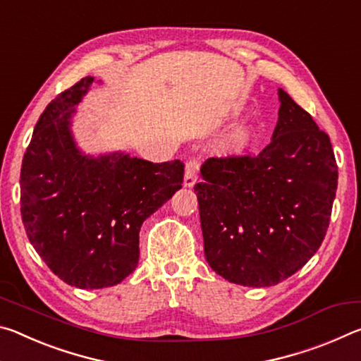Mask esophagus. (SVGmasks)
I'll use <instances>...</instances> for the list:
<instances>
[{
  "label": "esophagus",
  "instance_id": "1",
  "mask_svg": "<svg viewBox=\"0 0 361 361\" xmlns=\"http://www.w3.org/2000/svg\"><path fill=\"white\" fill-rule=\"evenodd\" d=\"M197 173H199V162L197 161H189L186 164V170H185V181L183 185L186 188H192L197 181Z\"/></svg>",
  "mask_w": 361,
  "mask_h": 361
}]
</instances>
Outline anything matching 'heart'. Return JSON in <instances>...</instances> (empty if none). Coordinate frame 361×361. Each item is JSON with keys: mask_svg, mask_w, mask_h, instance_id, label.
<instances>
[{"mask_svg": "<svg viewBox=\"0 0 361 361\" xmlns=\"http://www.w3.org/2000/svg\"><path fill=\"white\" fill-rule=\"evenodd\" d=\"M256 142V129L252 124H242L235 127L224 140V148L231 154L242 156L253 148Z\"/></svg>", "mask_w": 361, "mask_h": 361, "instance_id": "b5f03b06", "label": "heart"}]
</instances>
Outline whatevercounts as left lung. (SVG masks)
I'll return each mask as SVG.
<instances>
[{
  "label": "left lung",
  "instance_id": "1",
  "mask_svg": "<svg viewBox=\"0 0 361 361\" xmlns=\"http://www.w3.org/2000/svg\"><path fill=\"white\" fill-rule=\"evenodd\" d=\"M271 143L258 156L210 157L194 186L209 266L231 283L272 286L325 239L338 189L331 142L283 89Z\"/></svg>",
  "mask_w": 361,
  "mask_h": 361
}]
</instances>
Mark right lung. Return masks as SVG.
<instances>
[{
  "label": "right lung",
  "instance_id": "right-lung-1",
  "mask_svg": "<svg viewBox=\"0 0 361 361\" xmlns=\"http://www.w3.org/2000/svg\"><path fill=\"white\" fill-rule=\"evenodd\" d=\"M94 82L82 78L49 103L20 170V212L36 253L82 290L121 283L138 264L143 221L178 191L185 164L129 152L85 154L71 126Z\"/></svg>",
  "mask_w": 361,
  "mask_h": 361
}]
</instances>
